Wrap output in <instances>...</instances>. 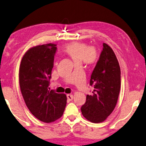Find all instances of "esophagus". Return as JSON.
<instances>
[{"instance_id":"esophagus-1","label":"esophagus","mask_w":146,"mask_h":146,"mask_svg":"<svg viewBox=\"0 0 146 146\" xmlns=\"http://www.w3.org/2000/svg\"><path fill=\"white\" fill-rule=\"evenodd\" d=\"M67 98H68V99L69 101H72L73 99V96L71 94H68L67 95Z\"/></svg>"}]
</instances>
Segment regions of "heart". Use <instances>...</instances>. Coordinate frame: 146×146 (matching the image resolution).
<instances>
[{"instance_id": "1", "label": "heart", "mask_w": 146, "mask_h": 146, "mask_svg": "<svg viewBox=\"0 0 146 146\" xmlns=\"http://www.w3.org/2000/svg\"><path fill=\"white\" fill-rule=\"evenodd\" d=\"M62 50L77 64L92 66L96 64L99 59L98 50L82 41H73L66 44Z\"/></svg>"}]
</instances>
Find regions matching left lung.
<instances>
[{"mask_svg": "<svg viewBox=\"0 0 146 146\" xmlns=\"http://www.w3.org/2000/svg\"><path fill=\"white\" fill-rule=\"evenodd\" d=\"M90 85L94 90L87 95L81 107L86 119L92 123L103 122L116 105L121 86V71L119 62L109 45L103 43L99 60L91 75Z\"/></svg>", "mask_w": 146, "mask_h": 146, "instance_id": "left-lung-1", "label": "left lung"}]
</instances>
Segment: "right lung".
Returning a JSON list of instances; mask_svg holds the SVG:
<instances>
[{
	"mask_svg": "<svg viewBox=\"0 0 146 146\" xmlns=\"http://www.w3.org/2000/svg\"><path fill=\"white\" fill-rule=\"evenodd\" d=\"M56 46L50 43L30 48L19 67V86L25 104L33 115L45 123L60 118L67 103L66 94L48 90Z\"/></svg>",
	"mask_w": 146,
	"mask_h": 146,
	"instance_id": "obj_1",
	"label": "right lung"
}]
</instances>
